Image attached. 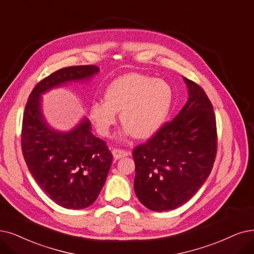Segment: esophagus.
Segmentation results:
<instances>
[{"instance_id": "esophagus-1", "label": "esophagus", "mask_w": 254, "mask_h": 254, "mask_svg": "<svg viewBox=\"0 0 254 254\" xmlns=\"http://www.w3.org/2000/svg\"><path fill=\"white\" fill-rule=\"evenodd\" d=\"M113 155L116 159H120L122 157H125L128 155V152L120 149H113Z\"/></svg>"}]
</instances>
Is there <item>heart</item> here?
<instances>
[{"label": "heart", "instance_id": "obj_1", "mask_svg": "<svg viewBox=\"0 0 254 254\" xmlns=\"http://www.w3.org/2000/svg\"><path fill=\"white\" fill-rule=\"evenodd\" d=\"M104 99L89 107V118L101 134L109 133L121 111L124 132L146 138L165 124L173 103V90L164 80L132 73L110 82Z\"/></svg>", "mask_w": 254, "mask_h": 254}]
</instances>
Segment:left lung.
<instances>
[{
	"instance_id": "left-lung-1",
	"label": "left lung",
	"mask_w": 254,
	"mask_h": 254,
	"mask_svg": "<svg viewBox=\"0 0 254 254\" xmlns=\"http://www.w3.org/2000/svg\"><path fill=\"white\" fill-rule=\"evenodd\" d=\"M184 80L189 92L184 108L132 153L136 197L153 211L187 203L203 186L216 158L214 108L202 87Z\"/></svg>"
}]
</instances>
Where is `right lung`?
I'll use <instances>...</instances> for the list:
<instances>
[{
  "label": "right lung",
  "mask_w": 254,
  "mask_h": 254,
  "mask_svg": "<svg viewBox=\"0 0 254 254\" xmlns=\"http://www.w3.org/2000/svg\"><path fill=\"white\" fill-rule=\"evenodd\" d=\"M99 70L96 65L56 70L36 84L24 113L22 151L27 167L46 195L68 209L94 203L106 181L113 154L105 141L92 133L85 117L68 131L51 126L44 116L42 96L70 82H86Z\"/></svg>",
  "instance_id": "obj_1"
}]
</instances>
